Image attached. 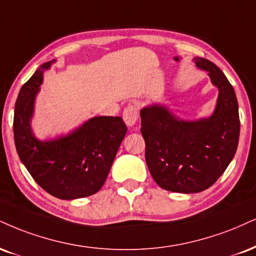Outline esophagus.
Returning <instances> with one entry per match:
<instances>
[{
    "instance_id": "1",
    "label": "esophagus",
    "mask_w": 256,
    "mask_h": 256,
    "mask_svg": "<svg viewBox=\"0 0 256 256\" xmlns=\"http://www.w3.org/2000/svg\"><path fill=\"white\" fill-rule=\"evenodd\" d=\"M122 119H124L125 124L131 128V126H134L137 122L138 119V108L134 104H128V107L122 112Z\"/></svg>"
}]
</instances>
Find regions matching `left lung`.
<instances>
[{
    "label": "left lung",
    "mask_w": 256,
    "mask_h": 256,
    "mask_svg": "<svg viewBox=\"0 0 256 256\" xmlns=\"http://www.w3.org/2000/svg\"><path fill=\"white\" fill-rule=\"evenodd\" d=\"M193 60L218 88L210 116L184 120L160 104L140 110L150 174L161 188L178 193H198L216 182L235 156L240 137L238 104L232 86L216 64L200 57Z\"/></svg>",
    "instance_id": "1"
}]
</instances>
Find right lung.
I'll return each instance as SVG.
<instances>
[{
	"mask_svg": "<svg viewBox=\"0 0 256 256\" xmlns=\"http://www.w3.org/2000/svg\"><path fill=\"white\" fill-rule=\"evenodd\" d=\"M44 63L20 89L14 110V140L18 155L36 184L56 198L72 200L100 190L124 140L120 116H93L75 130L54 140H40L30 126Z\"/></svg>",
	"mask_w": 256,
	"mask_h": 256,
	"instance_id": "right-lung-1",
	"label": "right lung"
}]
</instances>
